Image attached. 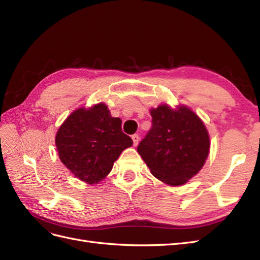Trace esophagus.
Wrapping results in <instances>:
<instances>
[{
  "label": "esophagus",
  "mask_w": 260,
  "mask_h": 260,
  "mask_svg": "<svg viewBox=\"0 0 260 260\" xmlns=\"http://www.w3.org/2000/svg\"><path fill=\"white\" fill-rule=\"evenodd\" d=\"M132 141H133V145L137 146V145L139 144V141H140L139 135H133V136H132Z\"/></svg>",
  "instance_id": "1"
}]
</instances>
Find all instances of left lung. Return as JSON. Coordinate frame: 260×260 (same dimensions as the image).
<instances>
[{
  "mask_svg": "<svg viewBox=\"0 0 260 260\" xmlns=\"http://www.w3.org/2000/svg\"><path fill=\"white\" fill-rule=\"evenodd\" d=\"M152 128L138 152L152 175L171 186L185 184L199 174L210 148L208 131L201 118L184 105L151 108Z\"/></svg>",
  "mask_w": 260,
  "mask_h": 260,
  "instance_id": "1",
  "label": "left lung"
}]
</instances>
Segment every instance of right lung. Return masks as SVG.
Wrapping results in <instances>:
<instances>
[{
	"label": "right lung",
	"instance_id": "add662e5",
	"mask_svg": "<svg viewBox=\"0 0 260 260\" xmlns=\"http://www.w3.org/2000/svg\"><path fill=\"white\" fill-rule=\"evenodd\" d=\"M133 144L105 103L80 107L61 123L55 137L60 161L88 184L99 183L112 171L123 149Z\"/></svg>",
	"mask_w": 260,
	"mask_h": 260
}]
</instances>
